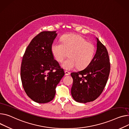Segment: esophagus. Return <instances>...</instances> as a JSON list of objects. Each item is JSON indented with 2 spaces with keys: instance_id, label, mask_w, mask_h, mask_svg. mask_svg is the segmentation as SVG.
Here are the masks:
<instances>
[{
  "instance_id": "obj_1",
  "label": "esophagus",
  "mask_w": 129,
  "mask_h": 129,
  "mask_svg": "<svg viewBox=\"0 0 129 129\" xmlns=\"http://www.w3.org/2000/svg\"><path fill=\"white\" fill-rule=\"evenodd\" d=\"M64 73H65V75H69L70 74V72H68L67 71H65Z\"/></svg>"
}]
</instances>
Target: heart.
Instances as JSON below:
<instances>
[{
  "label": "heart",
  "mask_w": 129,
  "mask_h": 129,
  "mask_svg": "<svg viewBox=\"0 0 129 129\" xmlns=\"http://www.w3.org/2000/svg\"><path fill=\"white\" fill-rule=\"evenodd\" d=\"M61 42L53 43L51 51L56 60L59 62H62L68 55L69 58L62 63V67L66 70H70L76 67L78 69H84L92 60L95 53L94 46L82 36L66 35L62 37Z\"/></svg>",
  "instance_id": "obj_1"
}]
</instances>
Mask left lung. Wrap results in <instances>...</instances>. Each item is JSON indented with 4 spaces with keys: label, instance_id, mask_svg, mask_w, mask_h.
Returning <instances> with one entry per match:
<instances>
[{
    "label": "left lung",
    "instance_id": "1",
    "mask_svg": "<svg viewBox=\"0 0 129 129\" xmlns=\"http://www.w3.org/2000/svg\"><path fill=\"white\" fill-rule=\"evenodd\" d=\"M96 51L91 62L84 70L71 73L74 100L85 103L96 99L103 91L110 72V62L105 46L96 38Z\"/></svg>",
    "mask_w": 129,
    "mask_h": 129
}]
</instances>
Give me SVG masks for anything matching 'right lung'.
Here are the masks:
<instances>
[{"instance_id":"obj_1","label":"right lung","mask_w":129,"mask_h":129,"mask_svg":"<svg viewBox=\"0 0 129 129\" xmlns=\"http://www.w3.org/2000/svg\"><path fill=\"white\" fill-rule=\"evenodd\" d=\"M56 31H42L27 46L21 67L22 85L27 95L38 103L51 101L56 87L64 75L54 59L51 46Z\"/></svg>"}]
</instances>
